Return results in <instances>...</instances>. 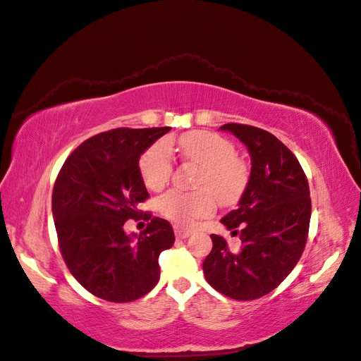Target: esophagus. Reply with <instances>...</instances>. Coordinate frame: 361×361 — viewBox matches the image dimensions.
<instances>
[{
  "instance_id": "esophagus-1",
  "label": "esophagus",
  "mask_w": 361,
  "mask_h": 361,
  "mask_svg": "<svg viewBox=\"0 0 361 361\" xmlns=\"http://www.w3.org/2000/svg\"><path fill=\"white\" fill-rule=\"evenodd\" d=\"M192 234V231L190 229H185V228H175V237L176 239H188V237Z\"/></svg>"
}]
</instances>
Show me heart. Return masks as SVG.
Returning a JSON list of instances; mask_svg holds the SVG:
<instances>
[{
  "label": "heart",
  "mask_w": 361,
  "mask_h": 361,
  "mask_svg": "<svg viewBox=\"0 0 361 361\" xmlns=\"http://www.w3.org/2000/svg\"><path fill=\"white\" fill-rule=\"evenodd\" d=\"M180 155L200 166L195 192L171 190L158 198L157 208L169 220L183 226L194 225L216 208V197L221 204H231L247 185V167L234 157L233 144L216 133L189 132L178 141ZM172 158L166 142L159 141L145 150L140 158V173L144 185L152 190L163 188L172 175Z\"/></svg>",
  "instance_id": "1"
}]
</instances>
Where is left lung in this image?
<instances>
[{"mask_svg":"<svg viewBox=\"0 0 361 361\" xmlns=\"http://www.w3.org/2000/svg\"><path fill=\"white\" fill-rule=\"evenodd\" d=\"M247 147L251 171L237 209L221 219L240 248H228L221 235L211 234L212 251L203 273L212 288L228 298L251 301L270 293L287 278L307 242L312 203L309 183L296 157L262 128L225 124Z\"/></svg>","mask_w":361,"mask_h":361,"instance_id":"8db88e82","label":"left lung"}]
</instances>
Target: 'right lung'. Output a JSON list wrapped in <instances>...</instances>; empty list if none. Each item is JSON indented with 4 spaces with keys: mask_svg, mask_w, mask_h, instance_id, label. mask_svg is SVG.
<instances>
[{
    "mask_svg": "<svg viewBox=\"0 0 361 361\" xmlns=\"http://www.w3.org/2000/svg\"><path fill=\"white\" fill-rule=\"evenodd\" d=\"M167 132L171 127L116 128L90 137L68 157L54 185L62 256L80 286L105 301L147 295L159 281L161 251L175 242L171 224L158 217L140 234L124 231L149 197L140 158Z\"/></svg>",
    "mask_w": 361,
    "mask_h": 361,
    "instance_id": "right-lung-1",
    "label": "right lung"
}]
</instances>
